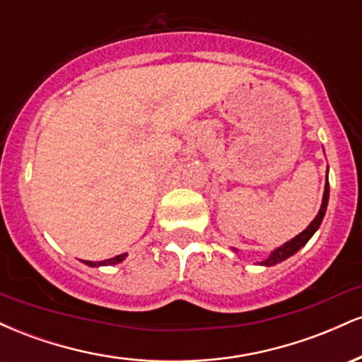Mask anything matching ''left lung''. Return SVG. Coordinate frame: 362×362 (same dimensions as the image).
<instances>
[{
	"label": "left lung",
	"mask_w": 362,
	"mask_h": 362,
	"mask_svg": "<svg viewBox=\"0 0 362 362\" xmlns=\"http://www.w3.org/2000/svg\"><path fill=\"white\" fill-rule=\"evenodd\" d=\"M327 177H328V170H327ZM327 204H328V178H327V184H325V192H323V199H322V206H320V211L318 214L315 216V219L308 224V228H306L305 231H301L300 235L294 236L293 240H289V242H286L282 247L276 248L271 255L267 257L265 260L260 262V265H265V267H271V265H276L279 264V262L289 259L291 255H294L300 248L305 247L306 243H308V240L311 236L315 235V231L318 230L320 224L323 221V216H325V211H327Z\"/></svg>",
	"instance_id": "1"
}]
</instances>
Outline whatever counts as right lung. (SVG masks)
<instances>
[{
    "mask_svg": "<svg viewBox=\"0 0 362 362\" xmlns=\"http://www.w3.org/2000/svg\"><path fill=\"white\" fill-rule=\"evenodd\" d=\"M127 257V253H122V255H115L112 257L109 260H102V262H91V260H85L86 265H90V267H100V265H115V264H120L124 259Z\"/></svg>",
    "mask_w": 362,
    "mask_h": 362,
    "instance_id": "1",
    "label": "right lung"
}]
</instances>
